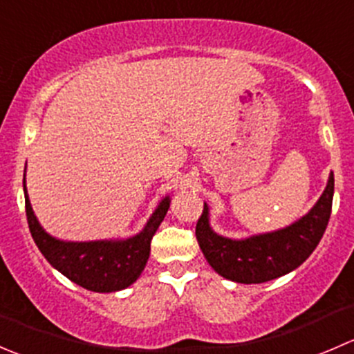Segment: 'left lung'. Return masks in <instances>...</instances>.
<instances>
[{
    "label": "left lung",
    "instance_id": "obj_1",
    "mask_svg": "<svg viewBox=\"0 0 354 354\" xmlns=\"http://www.w3.org/2000/svg\"><path fill=\"white\" fill-rule=\"evenodd\" d=\"M334 174L317 200L315 205L303 217L281 230L270 233L233 240L217 234L210 227L209 205L197 223V241L209 266L224 279L241 284H260L298 269L317 248L329 224Z\"/></svg>",
    "mask_w": 354,
    "mask_h": 354
}]
</instances>
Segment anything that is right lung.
<instances>
[{"label":"right lung","instance_id":"right-lung-1","mask_svg":"<svg viewBox=\"0 0 354 354\" xmlns=\"http://www.w3.org/2000/svg\"><path fill=\"white\" fill-rule=\"evenodd\" d=\"M25 212L35 245L56 270L78 286L95 292H113L131 286L140 277L149 255L151 241L164 221L171 198L166 195L156 207L140 233L124 240L65 241L46 233L35 217L25 188Z\"/></svg>","mask_w":354,"mask_h":354}]
</instances>
